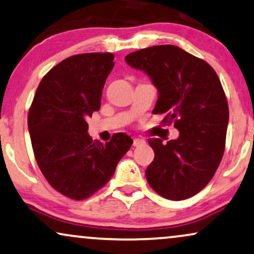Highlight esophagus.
I'll return each instance as SVG.
<instances>
[{
    "label": "esophagus",
    "mask_w": 254,
    "mask_h": 254,
    "mask_svg": "<svg viewBox=\"0 0 254 254\" xmlns=\"http://www.w3.org/2000/svg\"><path fill=\"white\" fill-rule=\"evenodd\" d=\"M143 143H144V141L141 140V139H134L133 140V146L134 147H139V146H141V144H143Z\"/></svg>",
    "instance_id": "1"
}]
</instances>
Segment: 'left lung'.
<instances>
[{"label":"left lung","mask_w":254,"mask_h":254,"mask_svg":"<svg viewBox=\"0 0 254 254\" xmlns=\"http://www.w3.org/2000/svg\"><path fill=\"white\" fill-rule=\"evenodd\" d=\"M125 61L149 75L159 91L154 114L180 130L176 140L149 139L155 157L146 170L160 196L182 200L198 193L215 175L225 149L229 105L216 71L175 45L131 52Z\"/></svg>","instance_id":"obj_1"}]
</instances>
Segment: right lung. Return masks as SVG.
<instances>
[{
    "instance_id": "1",
    "label": "right lung",
    "mask_w": 254,
    "mask_h": 254,
    "mask_svg": "<svg viewBox=\"0 0 254 254\" xmlns=\"http://www.w3.org/2000/svg\"><path fill=\"white\" fill-rule=\"evenodd\" d=\"M114 55L71 56L42 79L28 114L35 159L49 184L81 200L106 186L133 140L117 133L110 142L93 141L86 118L99 111Z\"/></svg>"
}]
</instances>
